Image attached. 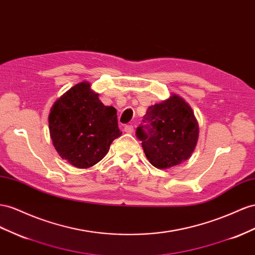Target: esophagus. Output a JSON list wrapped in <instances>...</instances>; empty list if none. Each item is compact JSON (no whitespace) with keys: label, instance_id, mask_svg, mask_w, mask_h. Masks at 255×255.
Segmentation results:
<instances>
[{"label":"esophagus","instance_id":"esophagus-1","mask_svg":"<svg viewBox=\"0 0 255 255\" xmlns=\"http://www.w3.org/2000/svg\"><path fill=\"white\" fill-rule=\"evenodd\" d=\"M125 132H127V133H128V134L133 133V132H134V127L130 126V125L125 126Z\"/></svg>","mask_w":255,"mask_h":255}]
</instances>
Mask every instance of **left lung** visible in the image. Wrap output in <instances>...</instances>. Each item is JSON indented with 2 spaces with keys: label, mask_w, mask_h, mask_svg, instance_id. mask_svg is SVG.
Returning a JSON list of instances; mask_svg holds the SVG:
<instances>
[{
  "label": "left lung",
  "mask_w": 255,
  "mask_h": 255,
  "mask_svg": "<svg viewBox=\"0 0 255 255\" xmlns=\"http://www.w3.org/2000/svg\"><path fill=\"white\" fill-rule=\"evenodd\" d=\"M136 136L154 167L169 168L191 156L198 138V126L192 108L180 96L173 95L147 109Z\"/></svg>",
  "instance_id": "8db88e82"
}]
</instances>
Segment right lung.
I'll use <instances>...</instances> for the list:
<instances>
[{
    "label": "right lung",
    "mask_w": 255,
    "mask_h": 255,
    "mask_svg": "<svg viewBox=\"0 0 255 255\" xmlns=\"http://www.w3.org/2000/svg\"><path fill=\"white\" fill-rule=\"evenodd\" d=\"M49 132L60 156L78 168L100 162L122 134L116 109L103 104L86 81L71 88L54 103L49 114Z\"/></svg>",
    "instance_id": "obj_1"
}]
</instances>
